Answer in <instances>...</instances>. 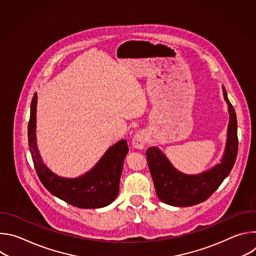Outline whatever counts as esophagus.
Listing matches in <instances>:
<instances>
[{
    "label": "esophagus",
    "instance_id": "1",
    "mask_svg": "<svg viewBox=\"0 0 256 256\" xmlns=\"http://www.w3.org/2000/svg\"><path fill=\"white\" fill-rule=\"evenodd\" d=\"M146 140H147V136H146V134L144 132L140 130V132H138L132 140V148L136 149V150H142L144 147V144H146Z\"/></svg>",
    "mask_w": 256,
    "mask_h": 256
}]
</instances>
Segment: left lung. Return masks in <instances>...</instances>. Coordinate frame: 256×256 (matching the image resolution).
<instances>
[{
    "label": "left lung",
    "instance_id": "8db88e82",
    "mask_svg": "<svg viewBox=\"0 0 256 256\" xmlns=\"http://www.w3.org/2000/svg\"><path fill=\"white\" fill-rule=\"evenodd\" d=\"M224 99L228 105L229 124L222 158L212 168L198 174H186L176 169L158 148L150 147L146 153L157 196L166 204L190 206L208 200L231 172L237 157V120L225 87Z\"/></svg>",
    "mask_w": 256,
    "mask_h": 256
}]
</instances>
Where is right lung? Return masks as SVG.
<instances>
[{
  "mask_svg": "<svg viewBox=\"0 0 256 256\" xmlns=\"http://www.w3.org/2000/svg\"><path fill=\"white\" fill-rule=\"evenodd\" d=\"M36 107L38 94L30 106L28 144L34 167L44 186L54 196L81 208H100L110 204L118 194L124 161L128 153L126 140L110 146L98 162L78 177H62L44 162L36 142Z\"/></svg>",
  "mask_w": 256,
  "mask_h": 256,
  "instance_id": "add662e5",
  "label": "right lung"
}]
</instances>
